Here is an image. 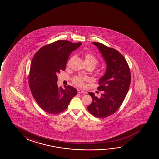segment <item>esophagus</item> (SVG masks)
Wrapping results in <instances>:
<instances>
[{"mask_svg": "<svg viewBox=\"0 0 159 159\" xmlns=\"http://www.w3.org/2000/svg\"><path fill=\"white\" fill-rule=\"evenodd\" d=\"M78 93L79 94H84L85 93V92L84 91H83V90H81V89H78Z\"/></svg>", "mask_w": 159, "mask_h": 159, "instance_id": "obj_1", "label": "esophagus"}]
</instances>
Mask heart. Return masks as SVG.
I'll return each mask as SVG.
<instances>
[{"label":"heart","mask_w":159,"mask_h":159,"mask_svg":"<svg viewBox=\"0 0 159 159\" xmlns=\"http://www.w3.org/2000/svg\"><path fill=\"white\" fill-rule=\"evenodd\" d=\"M85 63H89L93 66L94 68L99 63L98 59L93 55L91 54H86L85 56ZM85 79V77L81 76H76L74 77L73 81L74 84L78 86L83 85V80Z\"/></svg>","instance_id":"obj_1"}]
</instances>
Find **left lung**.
Masks as SVG:
<instances>
[{
	"label": "left lung",
	"mask_w": 159,
	"mask_h": 159,
	"mask_svg": "<svg viewBox=\"0 0 159 159\" xmlns=\"http://www.w3.org/2000/svg\"><path fill=\"white\" fill-rule=\"evenodd\" d=\"M92 43L102 55L107 70L98 81L100 85L97 89L102 93L98 98L93 93H89L92 102L87 109L96 117L104 118L115 113L123 102L130 85V70L126 60L117 50L99 42Z\"/></svg>",
	"instance_id": "1"
}]
</instances>
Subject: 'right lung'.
Returning <instances> with one entry per match:
<instances>
[{
    "mask_svg": "<svg viewBox=\"0 0 159 159\" xmlns=\"http://www.w3.org/2000/svg\"><path fill=\"white\" fill-rule=\"evenodd\" d=\"M82 44L59 40L43 46L35 54L31 63L29 84L39 107L49 114L61 113L67 108L77 90L70 86L58 87L57 75L65 70L71 52Z\"/></svg>",
    "mask_w": 159,
    "mask_h": 159,
    "instance_id": "right-lung-1",
    "label": "right lung"
}]
</instances>
